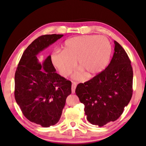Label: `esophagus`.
I'll return each instance as SVG.
<instances>
[{"mask_svg": "<svg viewBox=\"0 0 146 146\" xmlns=\"http://www.w3.org/2000/svg\"><path fill=\"white\" fill-rule=\"evenodd\" d=\"M76 87H77V84L73 82L72 84V87H71V88H72V94L75 93V90H76Z\"/></svg>", "mask_w": 146, "mask_h": 146, "instance_id": "esophagus-1", "label": "esophagus"}]
</instances>
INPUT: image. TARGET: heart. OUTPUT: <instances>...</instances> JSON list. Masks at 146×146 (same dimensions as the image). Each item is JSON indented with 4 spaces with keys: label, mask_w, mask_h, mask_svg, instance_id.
<instances>
[{
    "label": "heart",
    "mask_w": 146,
    "mask_h": 146,
    "mask_svg": "<svg viewBox=\"0 0 146 146\" xmlns=\"http://www.w3.org/2000/svg\"><path fill=\"white\" fill-rule=\"evenodd\" d=\"M111 45L107 38L97 35H84L67 40L62 51H55L51 56L53 64L64 77L72 73L76 66L88 76L100 73L107 66L111 53ZM77 79H82L80 74H76Z\"/></svg>",
    "instance_id": "b5f03b06"
}]
</instances>
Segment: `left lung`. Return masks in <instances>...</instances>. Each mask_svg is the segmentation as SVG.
Returning <instances> with one entry per match:
<instances>
[{
	"mask_svg": "<svg viewBox=\"0 0 146 146\" xmlns=\"http://www.w3.org/2000/svg\"><path fill=\"white\" fill-rule=\"evenodd\" d=\"M114 43V54L106 68L92 79L78 84L76 89L85 106L87 120L100 127L119 118L133 95L131 61L122 46L116 41Z\"/></svg>",
	"mask_w": 146,
	"mask_h": 146,
	"instance_id": "obj_1",
	"label": "left lung"
}]
</instances>
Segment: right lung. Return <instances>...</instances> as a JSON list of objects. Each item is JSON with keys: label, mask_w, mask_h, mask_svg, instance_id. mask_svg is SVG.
<instances>
[{"label": "right lung", "mask_w": 146, "mask_h": 146, "mask_svg": "<svg viewBox=\"0 0 146 146\" xmlns=\"http://www.w3.org/2000/svg\"><path fill=\"white\" fill-rule=\"evenodd\" d=\"M62 36L45 35L34 40L23 52L15 74L17 104L28 120L44 127L59 121L72 83L56 72L51 56L42 64L36 56Z\"/></svg>", "instance_id": "obj_1"}]
</instances>
